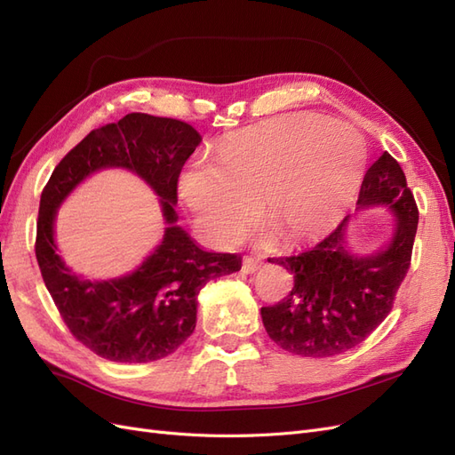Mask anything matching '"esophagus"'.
Segmentation results:
<instances>
[{
    "label": "esophagus",
    "instance_id": "obj_1",
    "mask_svg": "<svg viewBox=\"0 0 455 455\" xmlns=\"http://www.w3.org/2000/svg\"><path fill=\"white\" fill-rule=\"evenodd\" d=\"M261 266H264V261H261L259 258H252V256L243 258V271L244 273H256L258 269H261Z\"/></svg>",
    "mask_w": 455,
    "mask_h": 455
}]
</instances>
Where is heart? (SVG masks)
<instances>
[{
    "label": "heart",
    "mask_w": 455,
    "mask_h": 455,
    "mask_svg": "<svg viewBox=\"0 0 455 455\" xmlns=\"http://www.w3.org/2000/svg\"><path fill=\"white\" fill-rule=\"evenodd\" d=\"M363 136L347 123L288 114L229 134L214 164L191 161L178 194L203 235L231 244L259 214L286 243L316 239L346 214L361 182Z\"/></svg>",
    "instance_id": "1"
}]
</instances>
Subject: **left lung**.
Masks as SVG:
<instances>
[{"label":"left lung","instance_id":"obj_1","mask_svg":"<svg viewBox=\"0 0 455 455\" xmlns=\"http://www.w3.org/2000/svg\"><path fill=\"white\" fill-rule=\"evenodd\" d=\"M359 206L387 204L396 218L389 244L376 254L347 251L349 216L311 251L269 258L294 275L283 301L261 307L269 338L301 356H334L359 346L393 309L398 286L410 269L418 231V204L406 176L387 151L366 171Z\"/></svg>","mask_w":455,"mask_h":455}]
</instances>
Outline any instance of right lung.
<instances>
[{
  "mask_svg": "<svg viewBox=\"0 0 455 455\" xmlns=\"http://www.w3.org/2000/svg\"><path fill=\"white\" fill-rule=\"evenodd\" d=\"M199 142L201 134L184 121L129 114L91 131L41 191L36 235L41 277L72 336L102 359L149 363L174 353L194 334L201 288L241 269V256L206 252L176 226L178 176ZM112 166L129 168L150 184L168 228L155 254L125 278L81 280L56 254L53 218L77 183Z\"/></svg>",
  "mask_w": 455,
  "mask_h": 455,
  "instance_id": "obj_1",
  "label": "right lung"
}]
</instances>
